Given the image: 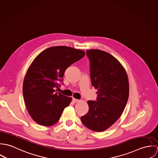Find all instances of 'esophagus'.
I'll return each mask as SVG.
<instances>
[{
    "instance_id": "34e87169",
    "label": "esophagus",
    "mask_w": 158,
    "mask_h": 158,
    "mask_svg": "<svg viewBox=\"0 0 158 158\" xmlns=\"http://www.w3.org/2000/svg\"><path fill=\"white\" fill-rule=\"evenodd\" d=\"M72 102H74V103H77V102H80V100H78V99H76V98H72Z\"/></svg>"
}]
</instances>
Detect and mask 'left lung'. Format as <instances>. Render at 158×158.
<instances>
[{"label":"left lung","instance_id":"8db88e82","mask_svg":"<svg viewBox=\"0 0 158 158\" xmlns=\"http://www.w3.org/2000/svg\"><path fill=\"white\" fill-rule=\"evenodd\" d=\"M86 55L92 85L98 95L97 101H88L89 111L81 120L89 129L100 132L110 128L123 112L129 97L128 78L122 65L111 54L92 49Z\"/></svg>","mask_w":158,"mask_h":158}]
</instances>
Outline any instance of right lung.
Here are the masks:
<instances>
[{
    "mask_svg": "<svg viewBox=\"0 0 158 158\" xmlns=\"http://www.w3.org/2000/svg\"><path fill=\"white\" fill-rule=\"evenodd\" d=\"M85 55L81 50L55 46L45 49L33 60L25 74L23 91L27 111L37 123L48 127L59 120L72 98L55 89L63 83L67 68Z\"/></svg>",
    "mask_w": 158,
    "mask_h": 158,
    "instance_id": "1",
    "label": "right lung"
}]
</instances>
